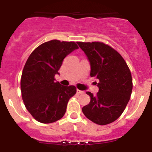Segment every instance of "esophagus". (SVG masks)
<instances>
[{
  "label": "esophagus",
  "instance_id": "34e87169",
  "mask_svg": "<svg viewBox=\"0 0 152 152\" xmlns=\"http://www.w3.org/2000/svg\"><path fill=\"white\" fill-rule=\"evenodd\" d=\"M77 94H84V91H80V90H77Z\"/></svg>",
  "mask_w": 152,
  "mask_h": 152
}]
</instances>
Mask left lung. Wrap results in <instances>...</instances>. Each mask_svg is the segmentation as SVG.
<instances>
[{
	"mask_svg": "<svg viewBox=\"0 0 152 152\" xmlns=\"http://www.w3.org/2000/svg\"><path fill=\"white\" fill-rule=\"evenodd\" d=\"M77 43L88 57L91 77L99 80L96 96L86 93L91 101L82 108L83 113L98 125L113 123L121 116L129 101L132 91L129 68L119 52L103 42Z\"/></svg>",
	"mask_w": 152,
	"mask_h": 152,
	"instance_id": "left-lung-1",
	"label": "left lung"
}]
</instances>
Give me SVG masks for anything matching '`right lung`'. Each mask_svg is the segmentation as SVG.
<instances>
[{
	"mask_svg": "<svg viewBox=\"0 0 152 152\" xmlns=\"http://www.w3.org/2000/svg\"><path fill=\"white\" fill-rule=\"evenodd\" d=\"M78 49L74 42L51 40L38 46L28 58L20 81L25 107L35 119L52 123L63 117L75 86H63L55 80L63 59Z\"/></svg>",
	"mask_w": 152,
	"mask_h": 152,
	"instance_id": "right-lung-1",
	"label": "right lung"
}]
</instances>
